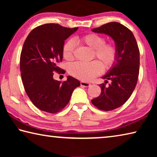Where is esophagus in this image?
<instances>
[{
    "label": "esophagus",
    "instance_id": "obj_1",
    "mask_svg": "<svg viewBox=\"0 0 157 157\" xmlns=\"http://www.w3.org/2000/svg\"><path fill=\"white\" fill-rule=\"evenodd\" d=\"M80 84L82 86H84V87H89L90 85H91L89 83H88V82H81Z\"/></svg>",
    "mask_w": 157,
    "mask_h": 157
}]
</instances>
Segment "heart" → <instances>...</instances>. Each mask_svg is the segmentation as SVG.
Here are the masks:
<instances>
[{
  "label": "heart",
  "mask_w": 157,
  "mask_h": 157,
  "mask_svg": "<svg viewBox=\"0 0 157 157\" xmlns=\"http://www.w3.org/2000/svg\"><path fill=\"white\" fill-rule=\"evenodd\" d=\"M78 41L94 50L93 57L96 58L98 62L73 63L68 68V73L71 75L82 81L89 82L102 73V67L108 69L112 66L116 58V48L112 44H106L105 37L97 34H89L79 37ZM75 50V41H66L63 47V58L68 61L73 59Z\"/></svg>",
  "instance_id": "obj_1"
}]
</instances>
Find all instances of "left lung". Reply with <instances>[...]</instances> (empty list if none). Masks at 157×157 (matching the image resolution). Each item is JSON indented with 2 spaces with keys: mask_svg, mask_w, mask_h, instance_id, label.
I'll return each instance as SVG.
<instances>
[{
  "mask_svg": "<svg viewBox=\"0 0 157 157\" xmlns=\"http://www.w3.org/2000/svg\"><path fill=\"white\" fill-rule=\"evenodd\" d=\"M113 39L116 58L109 71L102 77L111 81L109 86L100 84V96L91 100L93 105L102 111H111L126 102L136 86L139 73L140 52L134 34L120 23L111 22L91 30Z\"/></svg>",
  "mask_w": 157,
  "mask_h": 157,
  "instance_id": "left-lung-1",
  "label": "left lung"
}]
</instances>
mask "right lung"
Listing matches in <instances>:
<instances>
[{
    "mask_svg": "<svg viewBox=\"0 0 157 157\" xmlns=\"http://www.w3.org/2000/svg\"><path fill=\"white\" fill-rule=\"evenodd\" d=\"M55 23H47L30 32L23 44L20 71L26 94L34 105L50 113L62 110L80 82L71 76L61 83L53 79L55 72L65 73L58 66L63 58L64 41L78 30Z\"/></svg>",
    "mask_w": 157,
    "mask_h": 157,
    "instance_id": "obj_1",
    "label": "right lung"
}]
</instances>
